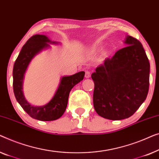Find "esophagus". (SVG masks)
I'll use <instances>...</instances> for the list:
<instances>
[{"mask_svg": "<svg viewBox=\"0 0 159 159\" xmlns=\"http://www.w3.org/2000/svg\"><path fill=\"white\" fill-rule=\"evenodd\" d=\"M85 77L86 78V79H89V78L91 77V72L89 70H86V73H85Z\"/></svg>", "mask_w": 159, "mask_h": 159, "instance_id": "1", "label": "esophagus"}]
</instances>
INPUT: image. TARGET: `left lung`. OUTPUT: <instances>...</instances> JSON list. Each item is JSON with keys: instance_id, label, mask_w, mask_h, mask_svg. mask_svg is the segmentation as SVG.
Masks as SVG:
<instances>
[{"instance_id": "1", "label": "left lung", "mask_w": 159, "mask_h": 159, "mask_svg": "<svg viewBox=\"0 0 159 159\" xmlns=\"http://www.w3.org/2000/svg\"><path fill=\"white\" fill-rule=\"evenodd\" d=\"M120 49L91 74L94 82L93 107L111 120L131 117L146 100L149 89L150 63L142 44L128 36Z\"/></svg>"}]
</instances>
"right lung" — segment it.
<instances>
[{
  "mask_svg": "<svg viewBox=\"0 0 159 159\" xmlns=\"http://www.w3.org/2000/svg\"><path fill=\"white\" fill-rule=\"evenodd\" d=\"M47 42L55 43L50 41L46 36L36 34L30 37L22 47L13 66V88L17 102L31 117L41 121H52L57 120L64 114L68 104L69 93L75 85L84 79L85 72L80 71L70 76L62 77L54 97L44 106L34 107L29 104L22 93L24 74L33 57L42 49L49 46Z\"/></svg>",
  "mask_w": 159,
  "mask_h": 159,
  "instance_id": "obj_1",
  "label": "right lung"
}]
</instances>
